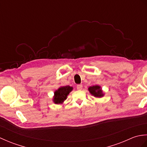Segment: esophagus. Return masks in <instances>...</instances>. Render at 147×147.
<instances>
[{
  "mask_svg": "<svg viewBox=\"0 0 147 147\" xmlns=\"http://www.w3.org/2000/svg\"><path fill=\"white\" fill-rule=\"evenodd\" d=\"M76 88H77V89L78 90H82V88H83V85H78L77 86H76Z\"/></svg>",
  "mask_w": 147,
  "mask_h": 147,
  "instance_id": "1",
  "label": "esophagus"
}]
</instances>
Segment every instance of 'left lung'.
I'll list each match as a JSON object with an SVG mask.
<instances>
[{"label": "left lung", "mask_w": 147, "mask_h": 147, "mask_svg": "<svg viewBox=\"0 0 147 147\" xmlns=\"http://www.w3.org/2000/svg\"><path fill=\"white\" fill-rule=\"evenodd\" d=\"M88 91L92 95L94 96L95 97L100 98L104 95V93H103L101 87L98 85L90 86L88 88Z\"/></svg>", "instance_id": "8db88e82"}]
</instances>
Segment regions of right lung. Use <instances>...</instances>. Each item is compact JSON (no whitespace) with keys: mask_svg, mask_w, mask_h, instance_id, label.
<instances>
[{"mask_svg":"<svg viewBox=\"0 0 147 147\" xmlns=\"http://www.w3.org/2000/svg\"><path fill=\"white\" fill-rule=\"evenodd\" d=\"M73 88L70 86H64L59 88L54 92V96L53 98V102L56 104H62L65 100H66L69 95Z\"/></svg>","mask_w":147,"mask_h":147,"instance_id":"1","label":"right lung"}]
</instances>
